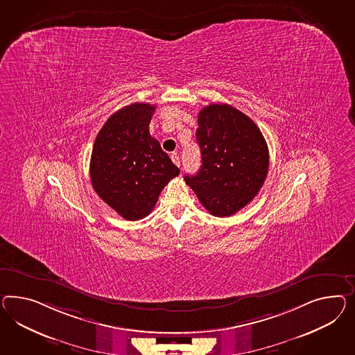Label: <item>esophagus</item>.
I'll list each match as a JSON object with an SVG mask.
<instances>
[{
    "instance_id": "obj_1",
    "label": "esophagus",
    "mask_w": 355,
    "mask_h": 355,
    "mask_svg": "<svg viewBox=\"0 0 355 355\" xmlns=\"http://www.w3.org/2000/svg\"><path fill=\"white\" fill-rule=\"evenodd\" d=\"M171 159H172L173 163L175 164L177 166H180L181 165V157H180V155L177 153H173L171 155Z\"/></svg>"
}]
</instances>
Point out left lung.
<instances>
[{
	"label": "left lung",
	"instance_id": "8db88e82",
	"mask_svg": "<svg viewBox=\"0 0 355 355\" xmlns=\"http://www.w3.org/2000/svg\"><path fill=\"white\" fill-rule=\"evenodd\" d=\"M198 124L202 166L184 181L207 211L229 217L252 202L265 182L268 144L259 126L230 105L204 107Z\"/></svg>",
	"mask_w": 355,
	"mask_h": 355
}]
</instances>
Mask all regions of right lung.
<instances>
[{"label": "right lung", "instance_id": "1", "mask_svg": "<svg viewBox=\"0 0 355 355\" xmlns=\"http://www.w3.org/2000/svg\"><path fill=\"white\" fill-rule=\"evenodd\" d=\"M155 108L137 102L116 111L102 126L93 146V189L125 220L148 216L162 190L180 174L159 141L150 135Z\"/></svg>", "mask_w": 355, "mask_h": 355}]
</instances>
